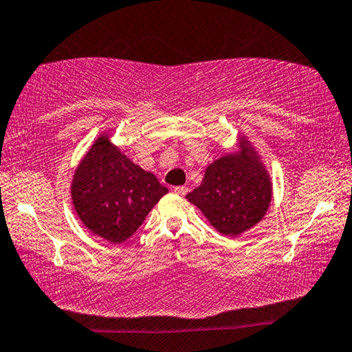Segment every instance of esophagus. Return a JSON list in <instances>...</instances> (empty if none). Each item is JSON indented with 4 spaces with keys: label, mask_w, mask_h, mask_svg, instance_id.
Here are the masks:
<instances>
[{
    "label": "esophagus",
    "mask_w": 352,
    "mask_h": 352,
    "mask_svg": "<svg viewBox=\"0 0 352 352\" xmlns=\"http://www.w3.org/2000/svg\"><path fill=\"white\" fill-rule=\"evenodd\" d=\"M174 192L177 195H186L188 194V188L186 186H177V188H174Z\"/></svg>",
    "instance_id": "34e87169"
}]
</instances>
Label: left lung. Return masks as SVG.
Returning a JSON list of instances; mask_svg holds the SVG:
<instances>
[{
    "label": "left lung",
    "instance_id": "1",
    "mask_svg": "<svg viewBox=\"0 0 352 352\" xmlns=\"http://www.w3.org/2000/svg\"><path fill=\"white\" fill-rule=\"evenodd\" d=\"M239 151L226 153L208 166L200 186L186 195L223 236H239L259 223L273 195L270 174L247 136Z\"/></svg>",
    "mask_w": 352,
    "mask_h": 352
}]
</instances>
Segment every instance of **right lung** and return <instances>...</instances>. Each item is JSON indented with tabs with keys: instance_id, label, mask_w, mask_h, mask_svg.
<instances>
[{
	"instance_id": "right-lung-1",
	"label": "right lung",
	"mask_w": 352,
	"mask_h": 352,
	"mask_svg": "<svg viewBox=\"0 0 352 352\" xmlns=\"http://www.w3.org/2000/svg\"><path fill=\"white\" fill-rule=\"evenodd\" d=\"M164 194L168 188L122 153L107 132L83 155L71 182L82 223L111 243L127 241Z\"/></svg>"
}]
</instances>
